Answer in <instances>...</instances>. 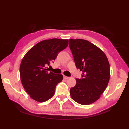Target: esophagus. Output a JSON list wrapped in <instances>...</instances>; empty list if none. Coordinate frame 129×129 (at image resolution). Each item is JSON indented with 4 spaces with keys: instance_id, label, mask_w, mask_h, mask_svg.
<instances>
[{
    "instance_id": "obj_1",
    "label": "esophagus",
    "mask_w": 129,
    "mask_h": 129,
    "mask_svg": "<svg viewBox=\"0 0 129 129\" xmlns=\"http://www.w3.org/2000/svg\"><path fill=\"white\" fill-rule=\"evenodd\" d=\"M64 78L65 79H67L69 78V77H68V76H67L64 75Z\"/></svg>"
}]
</instances>
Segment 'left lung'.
<instances>
[{
    "label": "left lung",
    "mask_w": 129,
    "mask_h": 129,
    "mask_svg": "<svg viewBox=\"0 0 129 129\" xmlns=\"http://www.w3.org/2000/svg\"><path fill=\"white\" fill-rule=\"evenodd\" d=\"M76 67L83 72L70 90L73 99L81 105H89L99 99L110 79V65L104 52L84 39H69Z\"/></svg>",
    "instance_id": "8db88e82"
}]
</instances>
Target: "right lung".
I'll use <instances>...</instances> for the list:
<instances>
[{
  "instance_id": "1",
  "label": "right lung",
  "mask_w": 129,
  "mask_h": 129,
  "mask_svg": "<svg viewBox=\"0 0 129 129\" xmlns=\"http://www.w3.org/2000/svg\"><path fill=\"white\" fill-rule=\"evenodd\" d=\"M68 45V39L53 38L41 41L27 52L21 61L20 75L24 89L33 99L44 102L54 96L61 74L49 72L47 67Z\"/></svg>"
}]
</instances>
